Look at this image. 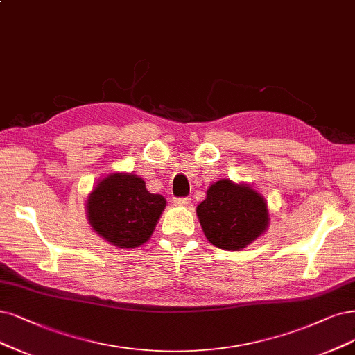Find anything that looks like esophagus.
I'll return each mask as SVG.
<instances>
[{
	"label": "esophagus",
	"instance_id": "esophagus-1",
	"mask_svg": "<svg viewBox=\"0 0 355 355\" xmlns=\"http://www.w3.org/2000/svg\"><path fill=\"white\" fill-rule=\"evenodd\" d=\"M190 202H191L190 198H175V199H174V205H175V206H181V207L189 206Z\"/></svg>",
	"mask_w": 355,
	"mask_h": 355
}]
</instances>
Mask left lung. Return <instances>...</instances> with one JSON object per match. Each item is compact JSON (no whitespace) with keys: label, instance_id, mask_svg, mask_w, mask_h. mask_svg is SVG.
Returning a JSON list of instances; mask_svg holds the SVG:
<instances>
[{"label":"left lung","instance_id":"obj_1","mask_svg":"<svg viewBox=\"0 0 355 355\" xmlns=\"http://www.w3.org/2000/svg\"><path fill=\"white\" fill-rule=\"evenodd\" d=\"M209 243L237 252L268 230L269 212L263 196L247 184L219 180L207 189L196 209Z\"/></svg>","mask_w":355,"mask_h":355}]
</instances>
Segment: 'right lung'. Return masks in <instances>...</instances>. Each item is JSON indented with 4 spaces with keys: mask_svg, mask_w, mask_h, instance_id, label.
Segmentation results:
<instances>
[{
    "mask_svg": "<svg viewBox=\"0 0 355 355\" xmlns=\"http://www.w3.org/2000/svg\"><path fill=\"white\" fill-rule=\"evenodd\" d=\"M165 206L164 196L149 193L143 178L114 173L87 196L86 211L99 237L120 248H135L150 239Z\"/></svg>",
    "mask_w": 355,
    "mask_h": 355,
    "instance_id": "obj_1",
    "label": "right lung"
}]
</instances>
